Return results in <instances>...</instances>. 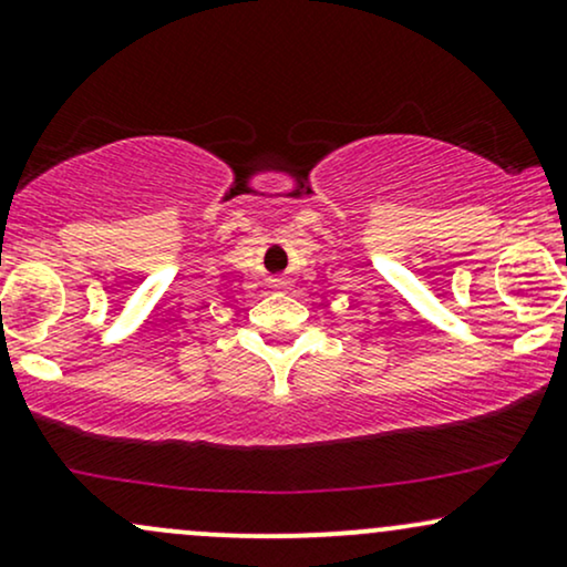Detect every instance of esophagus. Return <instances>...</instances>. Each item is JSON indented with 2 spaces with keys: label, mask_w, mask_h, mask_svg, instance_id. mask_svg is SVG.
Returning a JSON list of instances; mask_svg holds the SVG:
<instances>
[{
  "label": "esophagus",
  "mask_w": 567,
  "mask_h": 567,
  "mask_svg": "<svg viewBox=\"0 0 567 567\" xmlns=\"http://www.w3.org/2000/svg\"><path fill=\"white\" fill-rule=\"evenodd\" d=\"M279 285H282V282H275V288H279Z\"/></svg>",
  "instance_id": "esophagus-1"
}]
</instances>
